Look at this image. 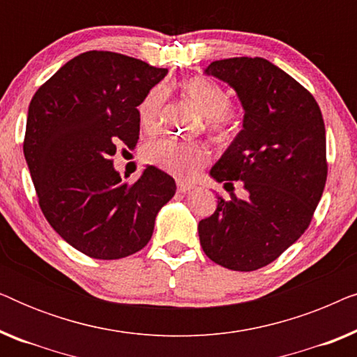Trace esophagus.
<instances>
[{
    "mask_svg": "<svg viewBox=\"0 0 357 357\" xmlns=\"http://www.w3.org/2000/svg\"><path fill=\"white\" fill-rule=\"evenodd\" d=\"M195 188V185L192 183H187V182H177V190L180 193H188L192 192V190Z\"/></svg>",
    "mask_w": 357,
    "mask_h": 357,
    "instance_id": "34e87169",
    "label": "esophagus"
}]
</instances>
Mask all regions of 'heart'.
Returning <instances> with one entry per match:
<instances>
[{
  "mask_svg": "<svg viewBox=\"0 0 357 357\" xmlns=\"http://www.w3.org/2000/svg\"><path fill=\"white\" fill-rule=\"evenodd\" d=\"M183 94L197 107V110L208 120L209 130L219 136H226L231 131L227 112L231 109V97L227 91L206 77L197 76L182 84ZM165 100L162 87L151 89L138 107L141 128L154 133L159 128L160 112ZM144 158L148 162L175 175L178 178H190L203 165L209 162V149L199 143H187L170 138L154 139L146 144Z\"/></svg>",
  "mask_w": 357,
  "mask_h": 357,
  "instance_id": "1",
  "label": "heart"
}]
</instances>
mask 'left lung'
<instances>
[{
  "label": "left lung",
  "mask_w": 357,
  "mask_h": 357,
  "mask_svg": "<svg viewBox=\"0 0 357 357\" xmlns=\"http://www.w3.org/2000/svg\"><path fill=\"white\" fill-rule=\"evenodd\" d=\"M208 76L227 82L242 102L243 128L211 169L247 199L218 197V208L198 224L199 243L214 263L253 271L275 261L314 218L326 183V136L314 96L265 58L213 61Z\"/></svg>",
  "instance_id": "left-lung-1"
}]
</instances>
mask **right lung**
Masks as SVG:
<instances>
[{"label": "right lung", "mask_w": 357, "mask_h": 357, "mask_svg": "<svg viewBox=\"0 0 357 357\" xmlns=\"http://www.w3.org/2000/svg\"><path fill=\"white\" fill-rule=\"evenodd\" d=\"M167 75L136 58L91 50L33 94L24 155L38 204L61 238L97 260H119L151 241L174 178L148 165L135 183L114 169L116 146L135 149L138 107Z\"/></svg>", "instance_id": "obj_1"}]
</instances>
